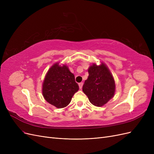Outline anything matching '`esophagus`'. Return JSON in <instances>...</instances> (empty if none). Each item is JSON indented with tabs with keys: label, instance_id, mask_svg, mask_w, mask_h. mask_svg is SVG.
<instances>
[{
	"label": "esophagus",
	"instance_id": "obj_1",
	"mask_svg": "<svg viewBox=\"0 0 154 154\" xmlns=\"http://www.w3.org/2000/svg\"><path fill=\"white\" fill-rule=\"evenodd\" d=\"M83 82H81V83H79V84H78V85H79V88H82V87H83Z\"/></svg>",
	"mask_w": 154,
	"mask_h": 154
}]
</instances>
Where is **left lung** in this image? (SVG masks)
I'll list each match as a JSON object with an SVG mask.
<instances>
[{
    "mask_svg": "<svg viewBox=\"0 0 154 154\" xmlns=\"http://www.w3.org/2000/svg\"><path fill=\"white\" fill-rule=\"evenodd\" d=\"M88 72V76L83 85V91L92 105L103 106L114 95L115 82L112 75L103 63L99 66L93 64Z\"/></svg>",
    "mask_w": 154,
    "mask_h": 154,
    "instance_id": "left-lung-1",
    "label": "left lung"
}]
</instances>
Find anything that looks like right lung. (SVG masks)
Wrapping results in <instances>:
<instances>
[{
	"instance_id": "1",
	"label": "right lung",
	"mask_w": 154,
	"mask_h": 154,
	"mask_svg": "<svg viewBox=\"0 0 154 154\" xmlns=\"http://www.w3.org/2000/svg\"><path fill=\"white\" fill-rule=\"evenodd\" d=\"M78 89L74 74L66 66L61 67L57 63L49 69L46 74L42 93L48 103L61 109L69 104Z\"/></svg>"
}]
</instances>
